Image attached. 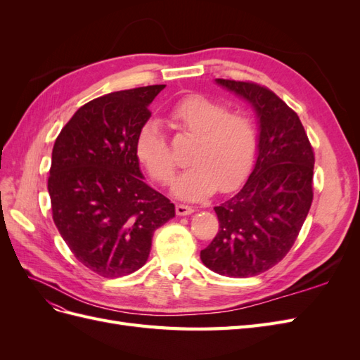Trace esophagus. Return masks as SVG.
<instances>
[{"label":"esophagus","instance_id":"obj_1","mask_svg":"<svg viewBox=\"0 0 360 360\" xmlns=\"http://www.w3.org/2000/svg\"><path fill=\"white\" fill-rule=\"evenodd\" d=\"M176 213L179 216H186V214H191L193 213V209L191 205H184V204H177L176 205Z\"/></svg>","mask_w":360,"mask_h":360}]
</instances>
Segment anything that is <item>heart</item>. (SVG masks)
<instances>
[{
  "label": "heart",
  "mask_w": 360,
  "mask_h": 360,
  "mask_svg": "<svg viewBox=\"0 0 360 360\" xmlns=\"http://www.w3.org/2000/svg\"><path fill=\"white\" fill-rule=\"evenodd\" d=\"M171 124L193 136L188 171L174 183V193L188 201H198L217 188L231 192L252 169L258 148V130L248 114L230 111L224 102L204 94H191L171 106ZM136 156L148 176L168 186L177 171L165 135L155 122L141 127Z\"/></svg>",
  "instance_id": "1"
}]
</instances>
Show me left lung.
<instances>
[{"mask_svg": "<svg viewBox=\"0 0 360 360\" xmlns=\"http://www.w3.org/2000/svg\"><path fill=\"white\" fill-rule=\"evenodd\" d=\"M216 82L254 106L258 158L245 186L214 207L219 231L200 257L222 276H255L288 254L307 219L314 198V150L299 115L267 86Z\"/></svg>", "mask_w": 360, "mask_h": 360, "instance_id": "8db88e82", "label": "left lung"}]
</instances>
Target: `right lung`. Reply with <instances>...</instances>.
Returning a JSON list of instances; mask_svg holds the SVG:
<instances>
[{
  "label": "right lung",
  "instance_id": "obj_1",
  "mask_svg": "<svg viewBox=\"0 0 360 360\" xmlns=\"http://www.w3.org/2000/svg\"><path fill=\"white\" fill-rule=\"evenodd\" d=\"M165 85L97 97L61 129L48 179L52 219L81 264L103 278L146 264L151 238L176 207L143 181L136 138Z\"/></svg>",
  "mask_w": 360,
  "mask_h": 360
}]
</instances>
